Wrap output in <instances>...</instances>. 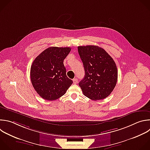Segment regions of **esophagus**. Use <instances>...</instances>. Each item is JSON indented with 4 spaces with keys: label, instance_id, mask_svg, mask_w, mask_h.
Returning <instances> with one entry per match:
<instances>
[{
    "label": "esophagus",
    "instance_id": "obj_1",
    "mask_svg": "<svg viewBox=\"0 0 150 150\" xmlns=\"http://www.w3.org/2000/svg\"><path fill=\"white\" fill-rule=\"evenodd\" d=\"M73 82H74V83H78V79L77 78L73 79Z\"/></svg>",
    "mask_w": 150,
    "mask_h": 150
}]
</instances>
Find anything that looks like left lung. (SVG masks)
<instances>
[{
    "instance_id": "1",
    "label": "left lung",
    "mask_w": 150,
    "mask_h": 150,
    "mask_svg": "<svg viewBox=\"0 0 150 150\" xmlns=\"http://www.w3.org/2000/svg\"><path fill=\"white\" fill-rule=\"evenodd\" d=\"M78 50L85 69V76L79 83L83 95L94 101L107 98L117 82L118 70L114 59L96 45L80 46Z\"/></svg>"
}]
</instances>
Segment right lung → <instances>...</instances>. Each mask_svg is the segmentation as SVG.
Segmentation results:
<instances>
[{
	"label": "right lung",
	"mask_w": 150,
	"mask_h": 150,
	"mask_svg": "<svg viewBox=\"0 0 150 150\" xmlns=\"http://www.w3.org/2000/svg\"><path fill=\"white\" fill-rule=\"evenodd\" d=\"M71 47H50L41 52L30 68V80L36 92L43 99L54 101L63 96L72 84L67 77L64 60Z\"/></svg>",
	"instance_id": "add662e5"
}]
</instances>
